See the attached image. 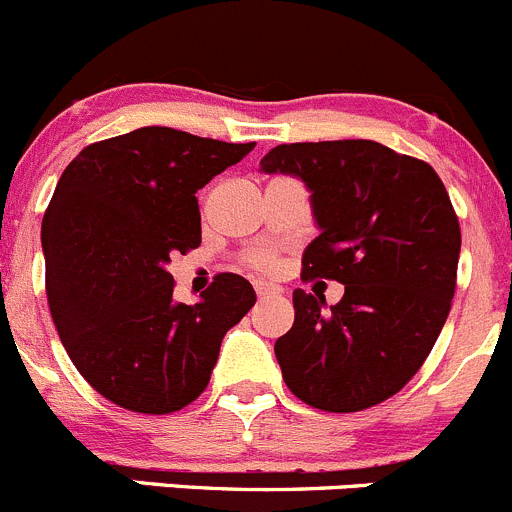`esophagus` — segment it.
<instances>
[{"instance_id":"esophagus-1","label":"esophagus","mask_w":512,"mask_h":512,"mask_svg":"<svg viewBox=\"0 0 512 512\" xmlns=\"http://www.w3.org/2000/svg\"><path fill=\"white\" fill-rule=\"evenodd\" d=\"M253 289H256V296H259L261 301L271 299V296H279V294H281V291L276 289V286L264 284V281H256V284H253Z\"/></svg>"}]
</instances>
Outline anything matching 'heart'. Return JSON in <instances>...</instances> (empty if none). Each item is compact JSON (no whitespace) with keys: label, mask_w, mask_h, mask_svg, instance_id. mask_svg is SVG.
Returning a JSON list of instances; mask_svg holds the SVG:
<instances>
[{"label":"heart","mask_w":512,"mask_h":512,"mask_svg":"<svg viewBox=\"0 0 512 512\" xmlns=\"http://www.w3.org/2000/svg\"><path fill=\"white\" fill-rule=\"evenodd\" d=\"M274 264H276V259L274 256H269V253H261V256H256V259H253V266H256V269H264V271L274 269Z\"/></svg>","instance_id":"heart-1"}]
</instances>
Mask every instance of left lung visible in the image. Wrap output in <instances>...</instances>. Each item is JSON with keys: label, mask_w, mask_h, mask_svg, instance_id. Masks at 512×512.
<instances>
[{"label": "left lung", "mask_w": 512, "mask_h": 512, "mask_svg": "<svg viewBox=\"0 0 512 512\" xmlns=\"http://www.w3.org/2000/svg\"><path fill=\"white\" fill-rule=\"evenodd\" d=\"M261 170L311 193L319 236L301 276L344 284L329 311L294 291V326L274 344L286 387L326 412L379 405L422 367L455 296L460 223L440 175L374 140L276 145Z\"/></svg>", "instance_id": "1"}]
</instances>
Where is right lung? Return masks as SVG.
Segmentation results:
<instances>
[{
  "mask_svg": "<svg viewBox=\"0 0 512 512\" xmlns=\"http://www.w3.org/2000/svg\"><path fill=\"white\" fill-rule=\"evenodd\" d=\"M251 150L150 125L87 145L57 180L42 218L47 301L77 372L115 405H191L226 332L256 304L238 274L180 304L168 274L173 253L201 246L196 193Z\"/></svg>",
  "mask_w": 512,
  "mask_h": 512,
  "instance_id": "1",
  "label": "right lung"
}]
</instances>
